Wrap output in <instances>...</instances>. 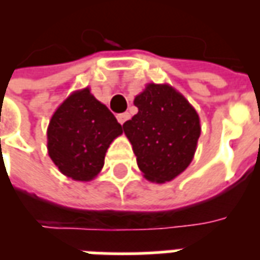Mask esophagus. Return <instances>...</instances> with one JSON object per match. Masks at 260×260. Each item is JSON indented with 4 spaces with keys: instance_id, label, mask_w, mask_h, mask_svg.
Segmentation results:
<instances>
[{
    "instance_id": "obj_1",
    "label": "esophagus",
    "mask_w": 260,
    "mask_h": 260,
    "mask_svg": "<svg viewBox=\"0 0 260 260\" xmlns=\"http://www.w3.org/2000/svg\"><path fill=\"white\" fill-rule=\"evenodd\" d=\"M128 118H129V114H128V113H121V114H118V115H117V119H118V122L121 125L124 124L125 121H126Z\"/></svg>"
}]
</instances>
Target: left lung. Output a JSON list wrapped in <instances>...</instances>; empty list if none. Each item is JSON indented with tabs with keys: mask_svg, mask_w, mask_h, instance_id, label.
I'll return each mask as SVG.
<instances>
[{
	"mask_svg": "<svg viewBox=\"0 0 260 260\" xmlns=\"http://www.w3.org/2000/svg\"><path fill=\"white\" fill-rule=\"evenodd\" d=\"M138 114L122 128L147 181L164 184L191 164L201 119L191 103L169 83H147L134 100Z\"/></svg>",
	"mask_w": 260,
	"mask_h": 260,
	"instance_id": "left-lung-1",
	"label": "left lung"
}]
</instances>
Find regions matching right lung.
I'll return each instance as SVG.
<instances>
[{"label":"right lung","mask_w":260,"mask_h":260,"mask_svg":"<svg viewBox=\"0 0 260 260\" xmlns=\"http://www.w3.org/2000/svg\"><path fill=\"white\" fill-rule=\"evenodd\" d=\"M121 134V124L89 87L75 90L50 119L48 156L68 178L87 182L102 171L107 149Z\"/></svg>","instance_id":"1"}]
</instances>
